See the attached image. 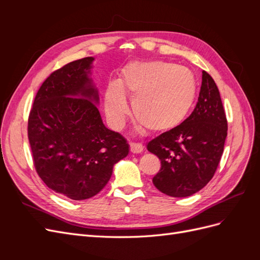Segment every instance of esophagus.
Masks as SVG:
<instances>
[{
    "label": "esophagus",
    "mask_w": 260,
    "mask_h": 260,
    "mask_svg": "<svg viewBox=\"0 0 260 260\" xmlns=\"http://www.w3.org/2000/svg\"><path fill=\"white\" fill-rule=\"evenodd\" d=\"M143 149H144V146H143L142 144H141V143H135V142L130 143V151H131V153H133V154L142 153Z\"/></svg>",
    "instance_id": "34e87169"
}]
</instances>
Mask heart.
Masks as SVG:
<instances>
[{
    "mask_svg": "<svg viewBox=\"0 0 260 260\" xmlns=\"http://www.w3.org/2000/svg\"><path fill=\"white\" fill-rule=\"evenodd\" d=\"M198 81L190 69L160 60L133 61L117 82L106 88L104 104L115 129L124 124L130 109L124 95L132 98L137 120L152 132H166L184 121L194 105Z\"/></svg>",
    "mask_w": 260,
    "mask_h": 260,
    "instance_id": "obj_1",
    "label": "heart"
}]
</instances>
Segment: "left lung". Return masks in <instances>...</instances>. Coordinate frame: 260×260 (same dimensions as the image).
<instances>
[{"label":"left lung","instance_id":"obj_1","mask_svg":"<svg viewBox=\"0 0 260 260\" xmlns=\"http://www.w3.org/2000/svg\"><path fill=\"white\" fill-rule=\"evenodd\" d=\"M228 122L214 79L203 72L198 104L175 129L149 141L147 151L160 159L153 178L157 190L172 198L199 192L214 177L221 158Z\"/></svg>","mask_w":260,"mask_h":260}]
</instances>
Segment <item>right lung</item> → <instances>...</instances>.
<instances>
[{
	"label": "right lung",
	"mask_w": 260,
	"mask_h": 260,
	"mask_svg": "<svg viewBox=\"0 0 260 260\" xmlns=\"http://www.w3.org/2000/svg\"><path fill=\"white\" fill-rule=\"evenodd\" d=\"M93 60L84 57L52 73L39 89L28 120L39 177L75 201L96 195L111 179L114 165L129 153L125 139L102 120L91 78Z\"/></svg>",
	"instance_id": "add662e5"
}]
</instances>
